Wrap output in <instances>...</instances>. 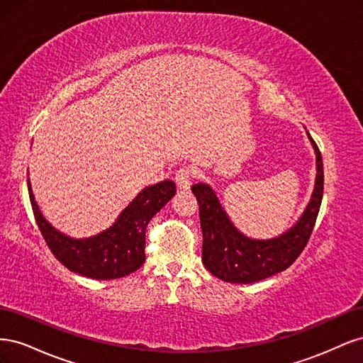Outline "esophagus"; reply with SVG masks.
<instances>
[{
  "label": "esophagus",
  "mask_w": 363,
  "mask_h": 363,
  "mask_svg": "<svg viewBox=\"0 0 363 363\" xmlns=\"http://www.w3.org/2000/svg\"><path fill=\"white\" fill-rule=\"evenodd\" d=\"M195 177V171L191 167H182L177 172H175V183H177L179 189H189L192 180Z\"/></svg>",
  "instance_id": "34e87169"
}]
</instances>
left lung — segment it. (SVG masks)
Listing matches in <instances>:
<instances>
[{
  "label": "left lung",
  "instance_id": "1",
  "mask_svg": "<svg viewBox=\"0 0 363 363\" xmlns=\"http://www.w3.org/2000/svg\"><path fill=\"white\" fill-rule=\"evenodd\" d=\"M309 139L316 155V179L312 199L296 224L277 238L265 240L247 238L230 221L211 186L204 183L192 186V194L200 206L201 260L206 269L215 277L228 283H256L289 268L301 255L312 235L324 189L321 152L311 135Z\"/></svg>",
  "mask_w": 363,
  "mask_h": 363
}]
</instances>
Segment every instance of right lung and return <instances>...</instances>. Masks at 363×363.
Listing matches in <instances>:
<instances>
[{"instance_id":"right-lung-1","label":"right lung","mask_w":363,"mask_h":363,"mask_svg":"<svg viewBox=\"0 0 363 363\" xmlns=\"http://www.w3.org/2000/svg\"><path fill=\"white\" fill-rule=\"evenodd\" d=\"M27 183L33 213L52 255L69 271L94 280L121 279L142 267L150 219L175 194V184L171 180L147 186L121 212L111 228L92 238L74 239L60 233L42 216L28 179Z\"/></svg>"}]
</instances>
